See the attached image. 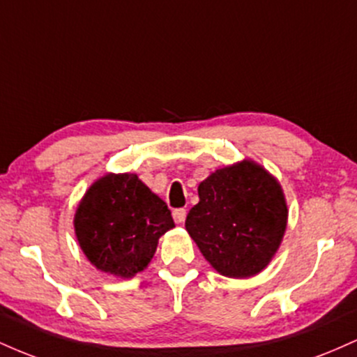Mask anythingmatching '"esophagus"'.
Returning a JSON list of instances; mask_svg holds the SVG:
<instances>
[{
	"instance_id": "obj_1",
	"label": "esophagus",
	"mask_w": 357,
	"mask_h": 357,
	"mask_svg": "<svg viewBox=\"0 0 357 357\" xmlns=\"http://www.w3.org/2000/svg\"><path fill=\"white\" fill-rule=\"evenodd\" d=\"M173 218L176 223H184V220H186V210L184 208H176L173 211Z\"/></svg>"
}]
</instances>
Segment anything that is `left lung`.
I'll return each mask as SVG.
<instances>
[{"instance_id":"obj_1","label":"left lung","mask_w":357,"mask_h":357,"mask_svg":"<svg viewBox=\"0 0 357 357\" xmlns=\"http://www.w3.org/2000/svg\"><path fill=\"white\" fill-rule=\"evenodd\" d=\"M186 230L203 257L225 277H252L280 247L287 204L280 184L261 166L241 161L208 176Z\"/></svg>"}]
</instances>
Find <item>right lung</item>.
Segmentation results:
<instances>
[{
    "label": "right lung",
    "instance_id": "1",
    "mask_svg": "<svg viewBox=\"0 0 357 357\" xmlns=\"http://www.w3.org/2000/svg\"><path fill=\"white\" fill-rule=\"evenodd\" d=\"M75 233L90 264L105 273L132 277L149 265L159 236L174 227L167 204L136 174H107L85 192Z\"/></svg>",
    "mask_w": 357,
    "mask_h": 357
}]
</instances>
